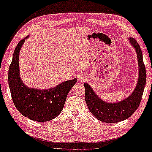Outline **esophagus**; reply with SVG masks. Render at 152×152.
I'll return each instance as SVG.
<instances>
[{
	"label": "esophagus",
	"mask_w": 152,
	"mask_h": 152,
	"mask_svg": "<svg viewBox=\"0 0 152 152\" xmlns=\"http://www.w3.org/2000/svg\"><path fill=\"white\" fill-rule=\"evenodd\" d=\"M86 79V76H85L84 74L81 73L80 74H79V76H78V80H79L80 82L84 81Z\"/></svg>",
	"instance_id": "34e87169"
}]
</instances>
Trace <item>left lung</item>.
Masks as SVG:
<instances>
[{
  "mask_svg": "<svg viewBox=\"0 0 152 152\" xmlns=\"http://www.w3.org/2000/svg\"><path fill=\"white\" fill-rule=\"evenodd\" d=\"M129 42L137 53L139 65V78L134 91L126 99L117 103H107L102 100L92 90L89 84L84 83L85 101L94 116L101 122L117 123L128 119L138 108L146 83L145 67L143 64L142 50L134 38Z\"/></svg>",
  "mask_w": 152,
  "mask_h": 152,
  "instance_id": "left-lung-1",
  "label": "left lung"
}]
</instances>
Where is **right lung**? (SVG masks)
<instances>
[{"instance_id": "right-lung-1", "label": "right lung", "mask_w": 152, "mask_h": 152, "mask_svg": "<svg viewBox=\"0 0 152 152\" xmlns=\"http://www.w3.org/2000/svg\"><path fill=\"white\" fill-rule=\"evenodd\" d=\"M24 40H21L16 46L9 69L11 97L16 109L24 116L37 122H47L62 112L68 94L77 79L66 81L47 90L27 87L20 79L18 65L19 52Z\"/></svg>"}]
</instances>
